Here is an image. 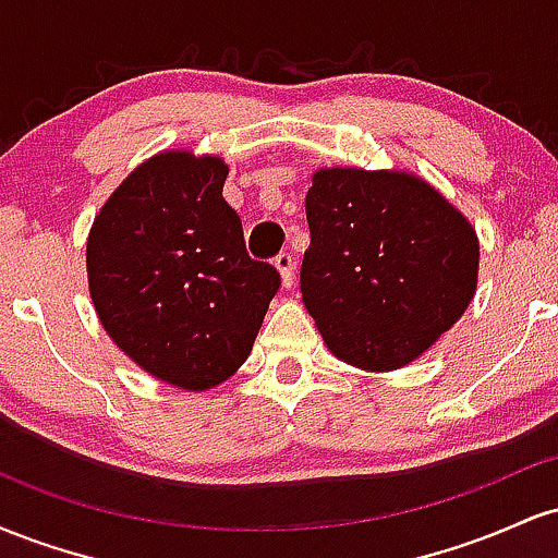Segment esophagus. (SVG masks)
I'll use <instances>...</instances> for the list:
<instances>
[{
    "label": "esophagus",
    "mask_w": 558,
    "mask_h": 558,
    "mask_svg": "<svg viewBox=\"0 0 558 558\" xmlns=\"http://www.w3.org/2000/svg\"><path fill=\"white\" fill-rule=\"evenodd\" d=\"M275 267H278L280 280H283V286L291 288V286H293V270H296V265H293L291 254H288V252L278 254V257H275Z\"/></svg>",
    "instance_id": "1"
}]
</instances>
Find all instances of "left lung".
Wrapping results in <instances>:
<instances>
[{
	"mask_svg": "<svg viewBox=\"0 0 558 558\" xmlns=\"http://www.w3.org/2000/svg\"><path fill=\"white\" fill-rule=\"evenodd\" d=\"M306 222L301 299L341 362L399 369L451 330L475 296V228L412 172L317 170Z\"/></svg>",
	"mask_w": 558,
	"mask_h": 558,
	"instance_id": "left-lung-1",
	"label": "left lung"
}]
</instances>
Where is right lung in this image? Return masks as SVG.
I'll return each instance as SVG.
<instances>
[{"mask_svg": "<svg viewBox=\"0 0 558 558\" xmlns=\"http://www.w3.org/2000/svg\"><path fill=\"white\" fill-rule=\"evenodd\" d=\"M226 178L220 157L146 159L107 198L86 243L107 336L183 390L220 386L246 362L280 288V272L246 254Z\"/></svg>", "mask_w": 558, "mask_h": 558, "instance_id": "right-lung-1", "label": "right lung"}]
</instances>
